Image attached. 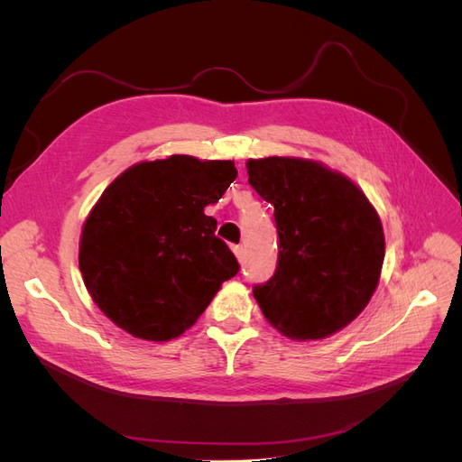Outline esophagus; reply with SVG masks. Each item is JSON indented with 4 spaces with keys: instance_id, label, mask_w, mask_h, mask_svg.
Segmentation results:
<instances>
[{
    "instance_id": "obj_1",
    "label": "esophagus",
    "mask_w": 462,
    "mask_h": 462,
    "mask_svg": "<svg viewBox=\"0 0 462 462\" xmlns=\"http://www.w3.org/2000/svg\"><path fill=\"white\" fill-rule=\"evenodd\" d=\"M233 253H235V256H236V260H239V262L245 260V246L243 245H235L233 246Z\"/></svg>"
}]
</instances>
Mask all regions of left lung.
Here are the masks:
<instances>
[{"instance_id":"1","label":"left lung","mask_w":462,"mask_h":462,"mask_svg":"<svg viewBox=\"0 0 462 462\" xmlns=\"http://www.w3.org/2000/svg\"><path fill=\"white\" fill-rule=\"evenodd\" d=\"M248 183L273 206L275 273L253 292L291 339H324L365 310L380 282V216L351 179L300 158L248 160Z\"/></svg>"}]
</instances>
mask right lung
<instances>
[{
	"label": "right lung",
	"mask_w": 462,
	"mask_h": 462,
	"mask_svg": "<svg viewBox=\"0 0 462 462\" xmlns=\"http://www.w3.org/2000/svg\"><path fill=\"white\" fill-rule=\"evenodd\" d=\"M235 179L231 160L170 156L129 167L104 190L82 227L79 268L116 326L146 341L179 337L236 275L204 214Z\"/></svg>",
	"instance_id": "1"
}]
</instances>
